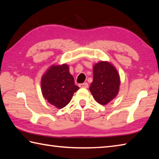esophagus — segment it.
<instances>
[{
    "instance_id": "obj_1",
    "label": "esophagus",
    "mask_w": 159,
    "mask_h": 159,
    "mask_svg": "<svg viewBox=\"0 0 159 159\" xmlns=\"http://www.w3.org/2000/svg\"><path fill=\"white\" fill-rule=\"evenodd\" d=\"M79 87H80V88H87V87H88V83H85L79 84Z\"/></svg>"
}]
</instances>
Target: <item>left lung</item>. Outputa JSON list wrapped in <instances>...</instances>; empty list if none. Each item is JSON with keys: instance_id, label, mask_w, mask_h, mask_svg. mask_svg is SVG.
Segmentation results:
<instances>
[{"instance_id": "8db88e82", "label": "left lung", "mask_w": 159, "mask_h": 159, "mask_svg": "<svg viewBox=\"0 0 159 159\" xmlns=\"http://www.w3.org/2000/svg\"><path fill=\"white\" fill-rule=\"evenodd\" d=\"M93 79L89 91L97 102L106 105L116 98L120 90V77L112 63L100 61L93 66Z\"/></svg>"}]
</instances>
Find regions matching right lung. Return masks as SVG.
Returning <instances> with one entry per match:
<instances>
[{
	"instance_id": "add662e5",
	"label": "right lung",
	"mask_w": 159,
	"mask_h": 159,
	"mask_svg": "<svg viewBox=\"0 0 159 159\" xmlns=\"http://www.w3.org/2000/svg\"><path fill=\"white\" fill-rule=\"evenodd\" d=\"M66 63L52 65L43 74L41 90L43 97L57 109L65 107L72 100L74 93L79 89Z\"/></svg>"
}]
</instances>
